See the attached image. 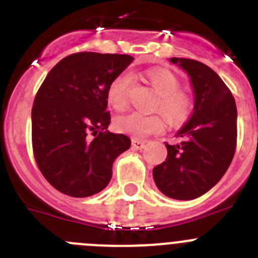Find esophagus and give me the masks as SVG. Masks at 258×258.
<instances>
[{
  "instance_id": "1",
  "label": "esophagus",
  "mask_w": 258,
  "mask_h": 258,
  "mask_svg": "<svg viewBox=\"0 0 258 258\" xmlns=\"http://www.w3.org/2000/svg\"><path fill=\"white\" fill-rule=\"evenodd\" d=\"M132 146H133L134 150H142L146 146V142L140 140H132Z\"/></svg>"
}]
</instances>
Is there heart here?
<instances>
[{"instance_id": "1", "label": "heart", "mask_w": 258, "mask_h": 258, "mask_svg": "<svg viewBox=\"0 0 258 258\" xmlns=\"http://www.w3.org/2000/svg\"><path fill=\"white\" fill-rule=\"evenodd\" d=\"M147 79L152 88L160 97L156 103L157 111H161L169 122L178 125L184 122L192 112V98L187 92L181 90L178 79L164 70H152L147 72ZM134 77L131 72L124 71L111 81L107 90L108 103L117 111L127 106L129 94L133 88ZM115 126L118 132L132 136L134 138H143L150 134L160 133L165 126L163 115H146L141 112H129L118 116L115 120Z\"/></svg>"}]
</instances>
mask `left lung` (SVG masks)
Here are the masks:
<instances>
[{
    "label": "left lung",
    "instance_id": "left-lung-1",
    "mask_svg": "<svg viewBox=\"0 0 258 258\" xmlns=\"http://www.w3.org/2000/svg\"><path fill=\"white\" fill-rule=\"evenodd\" d=\"M188 74L195 107L177 136L181 145L165 142L168 155L154 168L157 188L168 198L192 200L217 183L236 150V104L230 89L212 68L188 58H172Z\"/></svg>",
    "mask_w": 258,
    "mask_h": 258
}]
</instances>
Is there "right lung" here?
I'll return each mask as SVG.
<instances>
[{"instance_id":"1","label":"right lung","mask_w":258,"mask_h":258,"mask_svg":"<svg viewBox=\"0 0 258 258\" xmlns=\"http://www.w3.org/2000/svg\"><path fill=\"white\" fill-rule=\"evenodd\" d=\"M133 61L125 54L75 52L41 84L32 107V149L52 187L86 198L103 190L112 163L131 147L129 137L107 131V90Z\"/></svg>"}]
</instances>
